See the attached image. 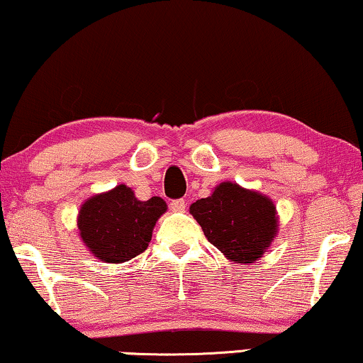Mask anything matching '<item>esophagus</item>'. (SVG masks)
Returning a JSON list of instances; mask_svg holds the SVG:
<instances>
[{"label": "esophagus", "mask_w": 363, "mask_h": 363, "mask_svg": "<svg viewBox=\"0 0 363 363\" xmlns=\"http://www.w3.org/2000/svg\"><path fill=\"white\" fill-rule=\"evenodd\" d=\"M185 208H186L185 199H173L170 203V209L173 213H183L185 211Z\"/></svg>", "instance_id": "1"}]
</instances>
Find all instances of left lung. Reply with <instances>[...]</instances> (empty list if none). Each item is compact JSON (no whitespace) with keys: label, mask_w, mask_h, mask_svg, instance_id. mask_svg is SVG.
Instances as JSON below:
<instances>
[{"label":"left lung","mask_w":363,"mask_h":363,"mask_svg":"<svg viewBox=\"0 0 363 363\" xmlns=\"http://www.w3.org/2000/svg\"><path fill=\"white\" fill-rule=\"evenodd\" d=\"M190 214L209 242L233 264H254L278 233V213L272 198L233 182L219 183L211 196L193 203Z\"/></svg>","instance_id":"8db88e82"}]
</instances>
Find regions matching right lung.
Wrapping results in <instances>:
<instances>
[{
  "instance_id": "1",
  "label": "right lung",
  "mask_w": 363,
  "mask_h": 363,
  "mask_svg": "<svg viewBox=\"0 0 363 363\" xmlns=\"http://www.w3.org/2000/svg\"><path fill=\"white\" fill-rule=\"evenodd\" d=\"M165 211L162 198L140 201L133 188L118 185L85 199L78 211V234L98 260L123 264L147 249L155 223Z\"/></svg>"
}]
</instances>
